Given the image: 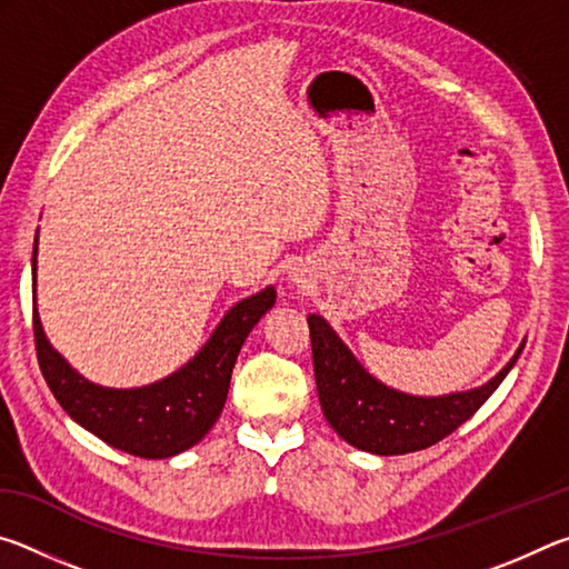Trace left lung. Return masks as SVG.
Returning a JSON list of instances; mask_svg holds the SVG:
<instances>
[{
    "label": "left lung",
    "instance_id": "8db88e82",
    "mask_svg": "<svg viewBox=\"0 0 569 569\" xmlns=\"http://www.w3.org/2000/svg\"><path fill=\"white\" fill-rule=\"evenodd\" d=\"M316 389L323 417L343 441L371 455H409L437 445L461 427L512 369L522 346L485 387L439 399L407 397L363 371L321 316H308Z\"/></svg>",
    "mask_w": 569,
    "mask_h": 569
}]
</instances>
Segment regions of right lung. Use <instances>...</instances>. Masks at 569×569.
<instances>
[{"mask_svg": "<svg viewBox=\"0 0 569 569\" xmlns=\"http://www.w3.org/2000/svg\"><path fill=\"white\" fill-rule=\"evenodd\" d=\"M37 271V240H34ZM276 303V288L230 308L203 351L178 373L152 387L114 391L84 381L44 339L37 308L32 311L34 349L47 387L70 417L108 441L142 459H166L203 439L223 411L238 351L261 316Z\"/></svg>", "mask_w": 569, "mask_h": 569, "instance_id": "add662e5", "label": "right lung"}]
</instances>
